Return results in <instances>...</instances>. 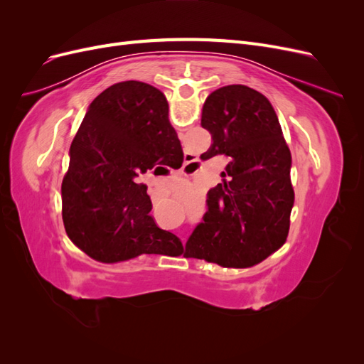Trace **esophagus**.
I'll list each match as a JSON object with an SVG mask.
<instances>
[{
    "label": "esophagus",
    "mask_w": 364,
    "mask_h": 364,
    "mask_svg": "<svg viewBox=\"0 0 364 364\" xmlns=\"http://www.w3.org/2000/svg\"><path fill=\"white\" fill-rule=\"evenodd\" d=\"M191 165H193V161H186V164H185V167H183V170H182V174H188L190 171V168H191Z\"/></svg>",
    "instance_id": "obj_1"
}]
</instances>
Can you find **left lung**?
<instances>
[{"label": "left lung", "instance_id": "1", "mask_svg": "<svg viewBox=\"0 0 364 364\" xmlns=\"http://www.w3.org/2000/svg\"><path fill=\"white\" fill-rule=\"evenodd\" d=\"M202 127L213 146L202 155H225L222 183L208 191L203 223L194 229L185 255L223 267H252L287 240L294 191L291 153L277 112L261 92L228 85L209 94Z\"/></svg>", "mask_w": 364, "mask_h": 364}]
</instances>
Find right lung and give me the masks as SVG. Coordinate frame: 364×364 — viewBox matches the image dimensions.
Masks as SVG:
<instances>
[{
	"label": "right lung",
	"mask_w": 364,
	"mask_h": 364,
	"mask_svg": "<svg viewBox=\"0 0 364 364\" xmlns=\"http://www.w3.org/2000/svg\"><path fill=\"white\" fill-rule=\"evenodd\" d=\"M183 151L165 95L144 82L109 86L87 107L70 147L62 182V218L73 243L95 261L114 264L142 253L181 255V240L149 214L139 173L179 168Z\"/></svg>",
	"instance_id": "obj_1"
}]
</instances>
